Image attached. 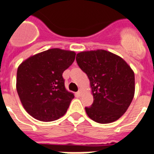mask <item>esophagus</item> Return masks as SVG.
Instances as JSON below:
<instances>
[{
  "instance_id": "esophagus-1",
  "label": "esophagus",
  "mask_w": 154,
  "mask_h": 154,
  "mask_svg": "<svg viewBox=\"0 0 154 154\" xmlns=\"http://www.w3.org/2000/svg\"><path fill=\"white\" fill-rule=\"evenodd\" d=\"M82 90L80 89V90L78 91V95L79 96H81V95H82Z\"/></svg>"
}]
</instances>
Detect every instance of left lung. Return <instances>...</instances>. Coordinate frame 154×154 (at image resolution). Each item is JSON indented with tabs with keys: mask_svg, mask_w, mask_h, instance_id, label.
I'll return each mask as SVG.
<instances>
[{
	"mask_svg": "<svg viewBox=\"0 0 154 154\" xmlns=\"http://www.w3.org/2000/svg\"><path fill=\"white\" fill-rule=\"evenodd\" d=\"M76 61L90 79L93 103L85 107L93 121L107 124L126 112L135 94L134 72L124 59L104 50L82 51Z\"/></svg>",
	"mask_w": 154,
	"mask_h": 154,
	"instance_id": "obj_1",
	"label": "left lung"
}]
</instances>
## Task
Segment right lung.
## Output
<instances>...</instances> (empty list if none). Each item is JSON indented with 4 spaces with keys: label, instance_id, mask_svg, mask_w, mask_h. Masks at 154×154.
Masks as SVG:
<instances>
[{
    "label": "right lung",
    "instance_id": "1",
    "mask_svg": "<svg viewBox=\"0 0 154 154\" xmlns=\"http://www.w3.org/2000/svg\"><path fill=\"white\" fill-rule=\"evenodd\" d=\"M75 58L74 51L52 48L31 56L18 66L16 90L27 112L41 122H53L67 112L74 94L62 77Z\"/></svg>",
    "mask_w": 154,
    "mask_h": 154
}]
</instances>
